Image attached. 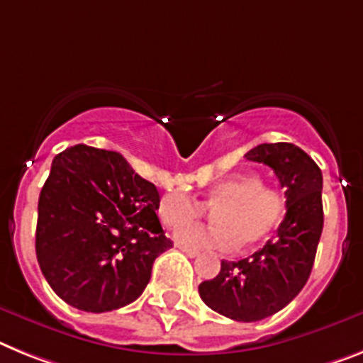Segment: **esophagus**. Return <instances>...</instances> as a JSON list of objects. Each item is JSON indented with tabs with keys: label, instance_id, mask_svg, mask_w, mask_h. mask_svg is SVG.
<instances>
[{
	"label": "esophagus",
	"instance_id": "1",
	"mask_svg": "<svg viewBox=\"0 0 363 363\" xmlns=\"http://www.w3.org/2000/svg\"><path fill=\"white\" fill-rule=\"evenodd\" d=\"M177 247L181 249L182 252H184V255H188V257L190 258H196L197 255H199V251H197V249H190V247H184V245H181V243H177Z\"/></svg>",
	"mask_w": 363,
	"mask_h": 363
}]
</instances>
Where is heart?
Here are the masks:
<instances>
[{"mask_svg":"<svg viewBox=\"0 0 363 363\" xmlns=\"http://www.w3.org/2000/svg\"><path fill=\"white\" fill-rule=\"evenodd\" d=\"M214 210L216 225H190L175 234V240L190 249L233 251L240 245H255L266 240L284 216L286 197L277 188L264 186L257 173H236L216 182L205 197L169 191L160 197L158 218L167 228H179Z\"/></svg>","mask_w":363,"mask_h":363,"instance_id":"obj_1","label":"heart"}]
</instances>
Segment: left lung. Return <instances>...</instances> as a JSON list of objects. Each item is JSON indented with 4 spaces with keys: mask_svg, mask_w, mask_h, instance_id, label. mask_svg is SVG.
I'll use <instances>...</instances> for the list:
<instances>
[{
    "mask_svg": "<svg viewBox=\"0 0 363 363\" xmlns=\"http://www.w3.org/2000/svg\"><path fill=\"white\" fill-rule=\"evenodd\" d=\"M245 158L275 172L286 190V216L260 251L221 262L219 275L199 284V295L214 312L251 323L284 308L308 280L323 230V175L303 149L288 142L260 144Z\"/></svg>",
    "mask_w": 363,
    "mask_h": 363,
    "instance_id": "8db88e82",
    "label": "left lung"
}]
</instances>
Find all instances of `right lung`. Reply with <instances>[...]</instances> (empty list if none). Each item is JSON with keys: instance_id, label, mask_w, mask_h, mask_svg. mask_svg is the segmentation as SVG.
<instances>
[{"instance_id": "add662e5", "label": "right lung", "mask_w": 363, "mask_h": 363, "mask_svg": "<svg viewBox=\"0 0 363 363\" xmlns=\"http://www.w3.org/2000/svg\"><path fill=\"white\" fill-rule=\"evenodd\" d=\"M160 196L116 151L77 144L53 158L38 197L36 258L60 299L111 312L145 290L155 258L173 247Z\"/></svg>"}]
</instances>
